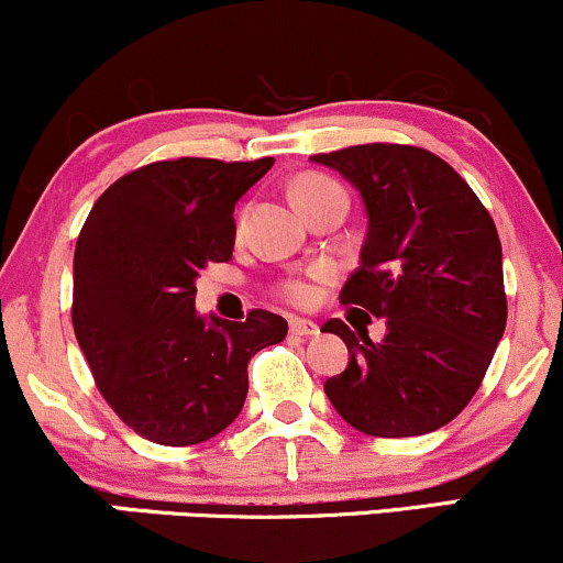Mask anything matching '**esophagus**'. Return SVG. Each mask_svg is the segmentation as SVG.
Returning <instances> with one entry per match:
<instances>
[{
  "instance_id": "1",
  "label": "esophagus",
  "mask_w": 563,
  "mask_h": 563,
  "mask_svg": "<svg viewBox=\"0 0 563 563\" xmlns=\"http://www.w3.org/2000/svg\"><path fill=\"white\" fill-rule=\"evenodd\" d=\"M290 333L301 335V339H309V335H318L320 328H318V322H312V320L290 318Z\"/></svg>"
}]
</instances>
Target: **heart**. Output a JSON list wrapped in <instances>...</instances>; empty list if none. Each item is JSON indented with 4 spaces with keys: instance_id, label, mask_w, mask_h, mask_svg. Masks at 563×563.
Returning <instances> with one entry per match:
<instances>
[{
    "instance_id": "heart-1",
    "label": "heart",
    "mask_w": 563,
    "mask_h": 563,
    "mask_svg": "<svg viewBox=\"0 0 563 563\" xmlns=\"http://www.w3.org/2000/svg\"><path fill=\"white\" fill-rule=\"evenodd\" d=\"M335 187H339V185H335L333 179L320 177V174H303V177H299L294 183V200L299 206H303L307 200L318 198L328 190H335ZM283 294H286L290 301L307 303V301H312L314 288H312V283L303 280V277H294V280H288L286 286H283Z\"/></svg>"
}]
</instances>
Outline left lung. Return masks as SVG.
<instances>
[{
	"instance_id": "1",
	"label": "left lung",
	"mask_w": 563,
	"mask_h": 563,
	"mask_svg": "<svg viewBox=\"0 0 563 563\" xmlns=\"http://www.w3.org/2000/svg\"><path fill=\"white\" fill-rule=\"evenodd\" d=\"M360 192L367 235L341 303L386 318L373 344L346 322L349 365L325 394L349 426L371 437L442 429L471 402L503 331V249L493 217L450 164L412 145H354L320 153Z\"/></svg>"
}]
</instances>
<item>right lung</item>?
<instances>
[{
  "instance_id": "obj_1",
  "label": "right lung",
  "mask_w": 563,
  "mask_h": 563,
  "mask_svg": "<svg viewBox=\"0 0 563 563\" xmlns=\"http://www.w3.org/2000/svg\"><path fill=\"white\" fill-rule=\"evenodd\" d=\"M275 158H177L126 174L97 198L74 254V333L106 402L166 448L217 437L249 394V360L288 322L196 312V280L235 245V203Z\"/></svg>"
}]
</instances>
